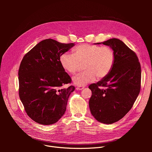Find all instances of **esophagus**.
Segmentation results:
<instances>
[{
	"instance_id": "34e87169",
	"label": "esophagus",
	"mask_w": 152,
	"mask_h": 152,
	"mask_svg": "<svg viewBox=\"0 0 152 152\" xmlns=\"http://www.w3.org/2000/svg\"><path fill=\"white\" fill-rule=\"evenodd\" d=\"M83 88H84V86H77L76 88L77 90H82Z\"/></svg>"
}]
</instances>
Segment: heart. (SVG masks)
I'll return each mask as SVG.
<instances>
[{"label": "heart", "mask_w": 152, "mask_h": 152, "mask_svg": "<svg viewBox=\"0 0 152 152\" xmlns=\"http://www.w3.org/2000/svg\"><path fill=\"white\" fill-rule=\"evenodd\" d=\"M74 54L64 53L59 58L61 66L66 72L74 74L81 64H83L84 72L72 78L74 84L84 86L97 79L107 76L111 71L114 64V51L109 47L83 44L74 49Z\"/></svg>", "instance_id": "obj_1"}]
</instances>
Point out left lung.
I'll return each instance as SVG.
<instances>
[{"label": "left lung", "mask_w": 152, "mask_h": 152, "mask_svg": "<svg viewBox=\"0 0 152 152\" xmlns=\"http://www.w3.org/2000/svg\"><path fill=\"white\" fill-rule=\"evenodd\" d=\"M100 44L112 49L115 61L109 75L88 86L92 91L89 106L98 121L110 124L132 108L140 91L141 70L137 55L122 41L112 38L94 43Z\"/></svg>", "instance_id": "1"}]
</instances>
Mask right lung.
<instances>
[{
    "mask_svg": "<svg viewBox=\"0 0 152 152\" xmlns=\"http://www.w3.org/2000/svg\"><path fill=\"white\" fill-rule=\"evenodd\" d=\"M75 46L53 39L42 40L23 57L18 70L19 96L28 115L44 125L56 123L64 114L75 86L64 88L71 77L59 58Z\"/></svg>",
    "mask_w": 152,
    "mask_h": 152,
    "instance_id": "1",
    "label": "right lung"
}]
</instances>
